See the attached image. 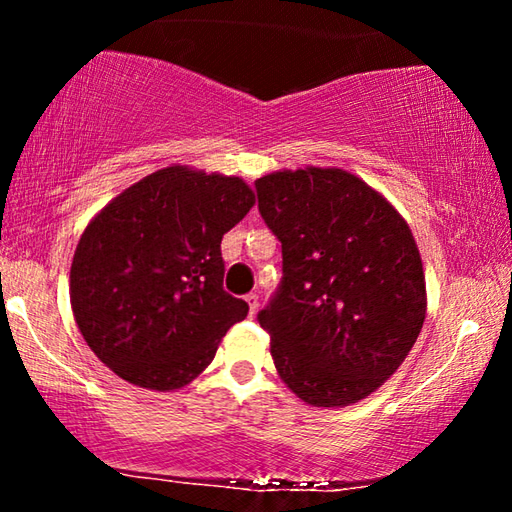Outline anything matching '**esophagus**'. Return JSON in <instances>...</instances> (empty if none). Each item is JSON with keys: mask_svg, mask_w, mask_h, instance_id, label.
<instances>
[{"mask_svg": "<svg viewBox=\"0 0 512 512\" xmlns=\"http://www.w3.org/2000/svg\"><path fill=\"white\" fill-rule=\"evenodd\" d=\"M246 302H248V311H250V314H255V311L259 309V296H257V293H248Z\"/></svg>", "mask_w": 512, "mask_h": 512, "instance_id": "1", "label": "esophagus"}]
</instances>
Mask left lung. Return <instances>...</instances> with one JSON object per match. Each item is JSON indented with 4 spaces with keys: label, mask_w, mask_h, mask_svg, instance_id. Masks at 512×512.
Returning <instances> with one entry per match:
<instances>
[{
    "label": "left lung",
    "mask_w": 512,
    "mask_h": 512,
    "mask_svg": "<svg viewBox=\"0 0 512 512\" xmlns=\"http://www.w3.org/2000/svg\"><path fill=\"white\" fill-rule=\"evenodd\" d=\"M255 187L282 241L280 291L257 316L277 375L311 406L359 402L402 366L427 314L409 223L345 169H282Z\"/></svg>",
    "instance_id": "left-lung-1"
}]
</instances>
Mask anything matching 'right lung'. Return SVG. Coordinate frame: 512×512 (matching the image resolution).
Wrapping results in <instances>:
<instances>
[{
	"label": "right lung",
	"instance_id": "add662e5",
	"mask_svg": "<svg viewBox=\"0 0 512 512\" xmlns=\"http://www.w3.org/2000/svg\"><path fill=\"white\" fill-rule=\"evenodd\" d=\"M253 205L244 178L171 164L92 216L74 250L69 302L115 375L164 393L210 366L248 314L223 291L221 239Z\"/></svg>",
	"mask_w": 512,
	"mask_h": 512
}]
</instances>
